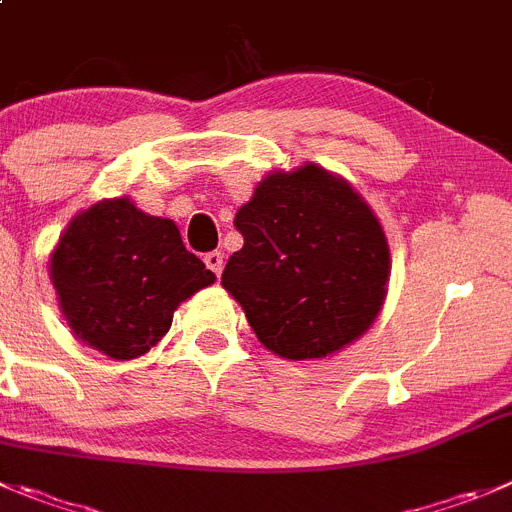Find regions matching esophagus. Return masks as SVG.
<instances>
[{
    "mask_svg": "<svg viewBox=\"0 0 512 512\" xmlns=\"http://www.w3.org/2000/svg\"><path fill=\"white\" fill-rule=\"evenodd\" d=\"M203 261H206V266L213 271V274L221 276V271H223V253L221 251L206 253V256H203Z\"/></svg>",
    "mask_w": 512,
    "mask_h": 512,
    "instance_id": "obj_1",
    "label": "esophagus"
}]
</instances>
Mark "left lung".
<instances>
[{
  "instance_id": "left-lung-1",
  "label": "left lung",
  "mask_w": 512,
  "mask_h": 512,
  "mask_svg": "<svg viewBox=\"0 0 512 512\" xmlns=\"http://www.w3.org/2000/svg\"><path fill=\"white\" fill-rule=\"evenodd\" d=\"M243 248L221 284L269 352L332 357L382 311L389 243L377 213L342 175L316 163L271 170L236 211Z\"/></svg>"
}]
</instances>
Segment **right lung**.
<instances>
[{
    "label": "right lung",
    "mask_w": 512,
    "mask_h": 512,
    "mask_svg": "<svg viewBox=\"0 0 512 512\" xmlns=\"http://www.w3.org/2000/svg\"><path fill=\"white\" fill-rule=\"evenodd\" d=\"M50 281L70 332L125 362L148 354L168 334L173 311L216 274L186 251L170 218L120 196L67 223L50 253Z\"/></svg>",
    "instance_id": "obj_1"
}]
</instances>
